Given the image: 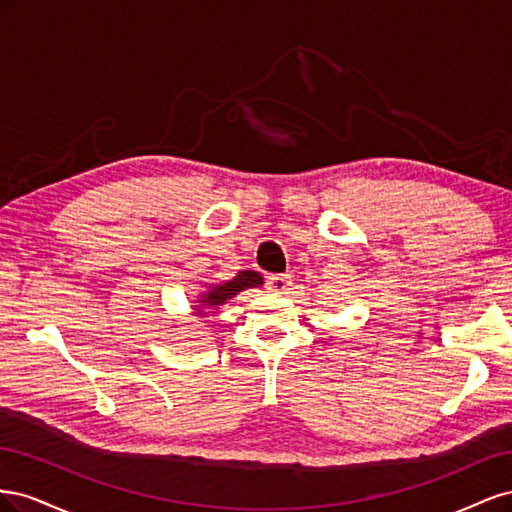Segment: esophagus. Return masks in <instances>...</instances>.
<instances>
[{
	"label": "esophagus",
	"instance_id": "esophagus-1",
	"mask_svg": "<svg viewBox=\"0 0 512 512\" xmlns=\"http://www.w3.org/2000/svg\"><path fill=\"white\" fill-rule=\"evenodd\" d=\"M292 284V277L290 275H269L267 277V288L275 294H284Z\"/></svg>",
	"mask_w": 512,
	"mask_h": 512
}]
</instances>
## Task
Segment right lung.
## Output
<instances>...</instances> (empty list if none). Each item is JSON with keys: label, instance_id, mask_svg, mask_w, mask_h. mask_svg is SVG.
Returning <instances> with one entry per match:
<instances>
[{"label": "right lung", "instance_id": "1", "mask_svg": "<svg viewBox=\"0 0 512 512\" xmlns=\"http://www.w3.org/2000/svg\"><path fill=\"white\" fill-rule=\"evenodd\" d=\"M262 284H265V280H262V275L256 271H239L232 280H226L222 284H207V288L198 294L192 305L194 316H205L209 308L212 309L209 314H218V307L230 301L232 297H237L241 290L258 288Z\"/></svg>", "mask_w": 512, "mask_h": 512}]
</instances>
